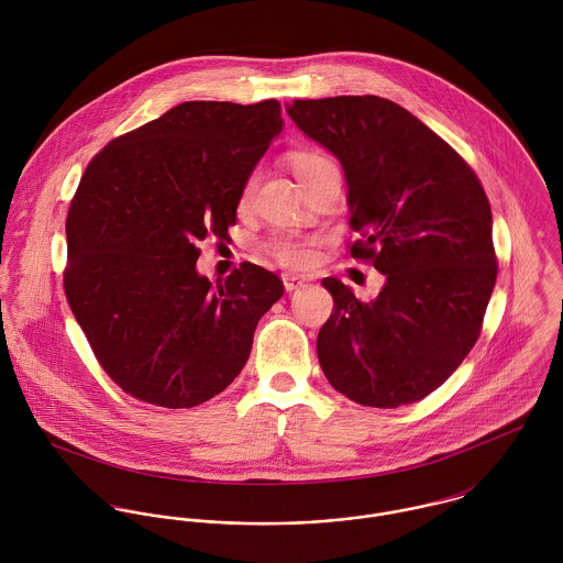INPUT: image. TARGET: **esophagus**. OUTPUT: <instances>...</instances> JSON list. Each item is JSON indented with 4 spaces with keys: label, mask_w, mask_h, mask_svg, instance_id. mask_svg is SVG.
I'll list each match as a JSON object with an SVG mask.
<instances>
[{
    "label": "esophagus",
    "mask_w": 563,
    "mask_h": 563,
    "mask_svg": "<svg viewBox=\"0 0 563 563\" xmlns=\"http://www.w3.org/2000/svg\"><path fill=\"white\" fill-rule=\"evenodd\" d=\"M306 286V279L303 277H297V275H284V288L286 292H295L299 288Z\"/></svg>",
    "instance_id": "esophagus-1"
}]
</instances>
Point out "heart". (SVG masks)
I'll return each mask as SVG.
<instances>
[{
  "label": "heart",
  "mask_w": 563,
  "mask_h": 563,
  "mask_svg": "<svg viewBox=\"0 0 563 563\" xmlns=\"http://www.w3.org/2000/svg\"><path fill=\"white\" fill-rule=\"evenodd\" d=\"M327 158L317 154V152H295L290 156V166L297 175V179H306L310 173H314L319 166L324 164ZM253 184H255V177L251 175L244 186H242L241 197H239V206L244 208L249 203V197H251V190H253ZM271 251L273 255L286 264V266H306L310 260H312V249L308 242L295 241V239H279V241L271 244Z\"/></svg>",
  "instance_id": "1"
}]
</instances>
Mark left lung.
Here are the masks:
<instances>
[{"mask_svg":"<svg viewBox=\"0 0 563 563\" xmlns=\"http://www.w3.org/2000/svg\"><path fill=\"white\" fill-rule=\"evenodd\" d=\"M295 125L342 164L353 257L386 275L362 303L324 277L333 312L317 353L351 401L399 407L440 388L482 331L496 284L492 210L473 168L399 103L375 95L297 99Z\"/></svg>","mask_w":563,"mask_h":563,"instance_id":"1","label":"left lung"}]
</instances>
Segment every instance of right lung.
Here are the masks:
<instances>
[{
  "mask_svg": "<svg viewBox=\"0 0 563 563\" xmlns=\"http://www.w3.org/2000/svg\"><path fill=\"white\" fill-rule=\"evenodd\" d=\"M282 130L275 99L184 101L86 166L65 292L101 368L134 399L195 407L241 375L284 284L251 262L212 284L197 242L228 239L242 186Z\"/></svg>",
  "mask_w": 563,
  "mask_h": 563,
  "instance_id": "obj_1",
  "label": "right lung"
}]
</instances>
